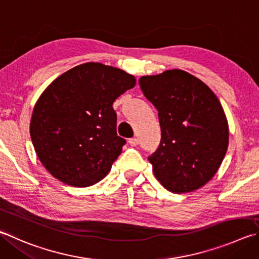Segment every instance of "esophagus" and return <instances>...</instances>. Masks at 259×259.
Here are the masks:
<instances>
[{
	"label": "esophagus",
	"instance_id": "1",
	"mask_svg": "<svg viewBox=\"0 0 259 259\" xmlns=\"http://www.w3.org/2000/svg\"><path fill=\"white\" fill-rule=\"evenodd\" d=\"M128 143L130 146H137L139 144V140L137 138H131V139H129Z\"/></svg>",
	"mask_w": 259,
	"mask_h": 259
}]
</instances>
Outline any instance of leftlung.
<instances>
[{"label": "left lung", "mask_w": 259, "mask_h": 259, "mask_svg": "<svg viewBox=\"0 0 259 259\" xmlns=\"http://www.w3.org/2000/svg\"><path fill=\"white\" fill-rule=\"evenodd\" d=\"M139 86L158 111L161 143L148 157L155 177L175 194L199 189L218 172L229 145L228 120L218 97L179 69L144 76Z\"/></svg>", "instance_id": "1"}]
</instances>
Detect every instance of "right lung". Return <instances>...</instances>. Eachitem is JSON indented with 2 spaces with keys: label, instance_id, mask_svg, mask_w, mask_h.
<instances>
[{
  "label": "right lung",
  "instance_id": "obj_1",
  "mask_svg": "<svg viewBox=\"0 0 259 259\" xmlns=\"http://www.w3.org/2000/svg\"><path fill=\"white\" fill-rule=\"evenodd\" d=\"M135 84L123 70L88 62L45 89L32 111L30 137L52 176L73 187L93 186L107 176L125 144L116 134L112 105Z\"/></svg>",
  "mask_w": 259,
  "mask_h": 259
}]
</instances>
